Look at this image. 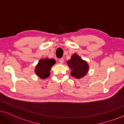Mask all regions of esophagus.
Here are the masks:
<instances>
[{
  "instance_id": "esophagus-1",
  "label": "esophagus",
  "mask_w": 124,
  "mask_h": 124,
  "mask_svg": "<svg viewBox=\"0 0 124 124\" xmlns=\"http://www.w3.org/2000/svg\"><path fill=\"white\" fill-rule=\"evenodd\" d=\"M59 62H60V63H63V62H64V59H63V58H60L59 59Z\"/></svg>"
}]
</instances>
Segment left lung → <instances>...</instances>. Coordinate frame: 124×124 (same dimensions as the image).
I'll use <instances>...</instances> for the list:
<instances>
[{
  "label": "left lung",
  "mask_w": 124,
  "mask_h": 124,
  "mask_svg": "<svg viewBox=\"0 0 124 124\" xmlns=\"http://www.w3.org/2000/svg\"><path fill=\"white\" fill-rule=\"evenodd\" d=\"M67 65L72 70L71 75L79 79L85 76L89 69V66L86 61H83L76 54H73L71 59L67 62Z\"/></svg>",
  "instance_id": "8db88e82"
}]
</instances>
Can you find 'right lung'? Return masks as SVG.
I'll return each mask as SVG.
<instances>
[{"label":"right lung","instance_id":"obj_1","mask_svg":"<svg viewBox=\"0 0 124 124\" xmlns=\"http://www.w3.org/2000/svg\"><path fill=\"white\" fill-rule=\"evenodd\" d=\"M55 61L54 59H41L35 68V73L41 79H45L50 76V71Z\"/></svg>","mask_w":124,"mask_h":124}]
</instances>
